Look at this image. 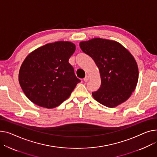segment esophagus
I'll return each instance as SVG.
<instances>
[{
	"label": "esophagus",
	"instance_id": "obj_1",
	"mask_svg": "<svg viewBox=\"0 0 157 157\" xmlns=\"http://www.w3.org/2000/svg\"><path fill=\"white\" fill-rule=\"evenodd\" d=\"M89 79H90L89 76H85V78H84V81H85V82H87V81H88Z\"/></svg>",
	"mask_w": 157,
	"mask_h": 157
}]
</instances>
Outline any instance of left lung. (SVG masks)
<instances>
[{
  "mask_svg": "<svg viewBox=\"0 0 157 157\" xmlns=\"http://www.w3.org/2000/svg\"><path fill=\"white\" fill-rule=\"evenodd\" d=\"M79 47L99 69L101 86L92 92L93 98L110 108L126 101L136 86L139 75L130 52L116 41L100 38L81 41Z\"/></svg>",
  "mask_w": 157,
  "mask_h": 157,
  "instance_id": "left-lung-1",
  "label": "left lung"
}]
</instances>
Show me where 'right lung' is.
Wrapping results in <instances>:
<instances>
[{"label": "right lung", "instance_id": "right-lung-1", "mask_svg": "<svg viewBox=\"0 0 157 157\" xmlns=\"http://www.w3.org/2000/svg\"><path fill=\"white\" fill-rule=\"evenodd\" d=\"M76 50L70 41L48 44L30 53L20 67L19 82L28 98L52 109L67 99L81 80L69 59Z\"/></svg>", "mask_w": 157, "mask_h": 157}]
</instances>
